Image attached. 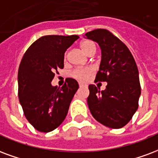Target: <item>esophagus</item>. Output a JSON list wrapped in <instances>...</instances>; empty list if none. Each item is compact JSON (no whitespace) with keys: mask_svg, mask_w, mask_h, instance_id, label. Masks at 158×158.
I'll list each match as a JSON object with an SVG mask.
<instances>
[{"mask_svg":"<svg viewBox=\"0 0 158 158\" xmlns=\"http://www.w3.org/2000/svg\"><path fill=\"white\" fill-rule=\"evenodd\" d=\"M79 87H85V86H87L86 85H85V84H83V83H79Z\"/></svg>","mask_w":158,"mask_h":158,"instance_id":"esophagus-1","label":"esophagus"}]
</instances>
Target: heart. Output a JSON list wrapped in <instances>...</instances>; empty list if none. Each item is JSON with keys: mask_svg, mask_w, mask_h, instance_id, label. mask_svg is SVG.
<instances>
[{"mask_svg": "<svg viewBox=\"0 0 158 158\" xmlns=\"http://www.w3.org/2000/svg\"><path fill=\"white\" fill-rule=\"evenodd\" d=\"M80 48L83 52L87 55H92L96 51V47L93 42L91 41H83L80 43ZM66 54L64 55V58H66ZM93 70L90 68H82V69H76L72 72L71 75L74 79H78L79 81H85L92 75Z\"/></svg>", "mask_w": 158, "mask_h": 158, "instance_id": "obj_1", "label": "heart"}]
</instances>
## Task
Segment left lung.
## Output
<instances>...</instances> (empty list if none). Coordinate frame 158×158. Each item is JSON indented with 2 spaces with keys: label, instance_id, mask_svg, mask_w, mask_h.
<instances>
[{
  "label": "left lung",
  "instance_id": "left-lung-1",
  "mask_svg": "<svg viewBox=\"0 0 158 158\" xmlns=\"http://www.w3.org/2000/svg\"><path fill=\"white\" fill-rule=\"evenodd\" d=\"M85 37L96 42L101 49L95 80L107 83L104 90L94 85H89V109L93 117L104 126L121 128L131 121L138 108L141 86L135 59L128 48L107 30L89 31Z\"/></svg>",
  "mask_w": 158,
  "mask_h": 158
}]
</instances>
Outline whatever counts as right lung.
<instances>
[{
  "mask_svg": "<svg viewBox=\"0 0 158 158\" xmlns=\"http://www.w3.org/2000/svg\"><path fill=\"white\" fill-rule=\"evenodd\" d=\"M79 36H43L29 47L18 69V96L27 121L41 132L59 127L79 89L68 78L61 88L52 86L54 73L64 69V53Z\"/></svg>",
  "mask_w": 158,
  "mask_h": 158,
  "instance_id": "obj_1",
  "label": "right lung"
}]
</instances>
